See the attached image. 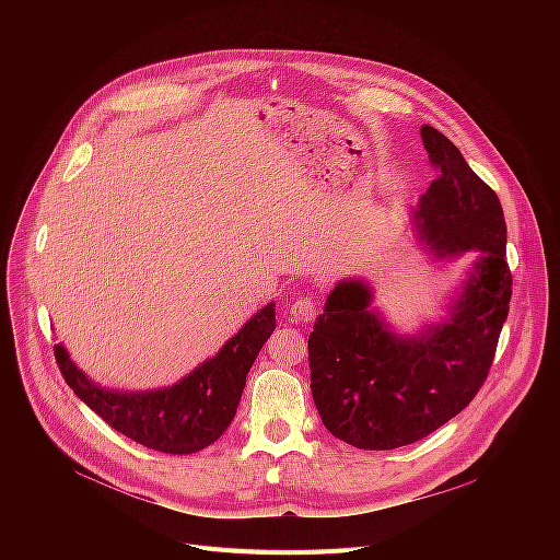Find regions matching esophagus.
Here are the masks:
<instances>
[{"label":"esophagus","instance_id":"34e87169","mask_svg":"<svg viewBox=\"0 0 560 560\" xmlns=\"http://www.w3.org/2000/svg\"><path fill=\"white\" fill-rule=\"evenodd\" d=\"M318 314V303L312 296H299L292 305H290V316L294 322L301 324H310L314 322V316Z\"/></svg>","mask_w":560,"mask_h":560}]
</instances>
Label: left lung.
I'll list each match as a JSON object with an SVG mask.
<instances>
[{
	"instance_id": "1",
	"label": "left lung",
	"mask_w": 560,
	"mask_h": 560,
	"mask_svg": "<svg viewBox=\"0 0 560 560\" xmlns=\"http://www.w3.org/2000/svg\"><path fill=\"white\" fill-rule=\"evenodd\" d=\"M441 173L412 210L417 242L436 261L478 253L447 318L415 337L372 307L363 279H343L307 339L310 387L326 430L359 450L421 441L469 406L488 378L510 312L508 228L497 192L436 128H421Z\"/></svg>"
}]
</instances>
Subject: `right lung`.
I'll return each instance as SVG.
<instances>
[{"instance_id":"right-lung-1","label":"right lung","mask_w":560,"mask_h":560,"mask_svg":"<svg viewBox=\"0 0 560 560\" xmlns=\"http://www.w3.org/2000/svg\"><path fill=\"white\" fill-rule=\"evenodd\" d=\"M275 328L270 301L188 376L143 392L102 387L74 365L61 343L55 346V359L72 392L113 430L156 452L192 454L212 445L232 423L246 376Z\"/></svg>"}]
</instances>
